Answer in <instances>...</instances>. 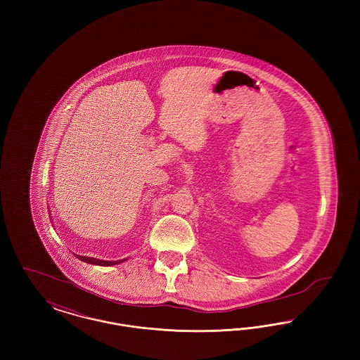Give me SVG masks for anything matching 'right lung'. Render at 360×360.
I'll list each match as a JSON object with an SVG mask.
<instances>
[{
    "mask_svg": "<svg viewBox=\"0 0 360 360\" xmlns=\"http://www.w3.org/2000/svg\"><path fill=\"white\" fill-rule=\"evenodd\" d=\"M77 257H78L79 260H82V262L90 263V264H97V266H113V264H119V263H122L124 260H127V259H122V260L110 262V260H101V259H96V257H79V255Z\"/></svg>",
    "mask_w": 360,
    "mask_h": 360,
    "instance_id": "obj_1",
    "label": "right lung"
}]
</instances>
